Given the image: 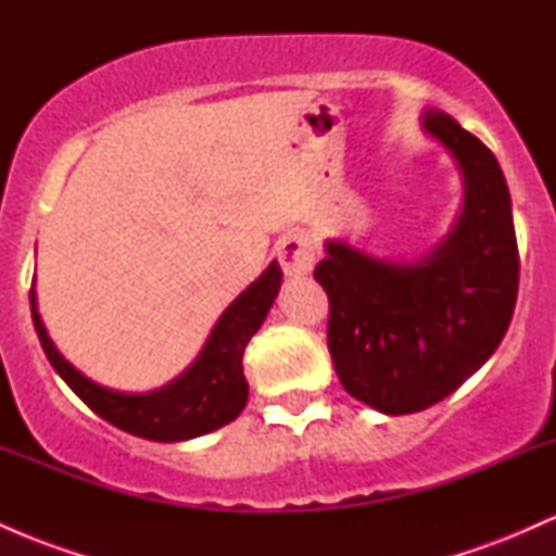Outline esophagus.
I'll return each mask as SVG.
<instances>
[{
  "mask_svg": "<svg viewBox=\"0 0 556 556\" xmlns=\"http://www.w3.org/2000/svg\"><path fill=\"white\" fill-rule=\"evenodd\" d=\"M277 258L285 274L290 277H305L314 269L316 242L305 232H292L277 242Z\"/></svg>",
  "mask_w": 556,
  "mask_h": 556,
  "instance_id": "obj_1",
  "label": "esophagus"
}]
</instances>
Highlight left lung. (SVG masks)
Segmentation results:
<instances>
[{"mask_svg":"<svg viewBox=\"0 0 556 556\" xmlns=\"http://www.w3.org/2000/svg\"><path fill=\"white\" fill-rule=\"evenodd\" d=\"M426 132L460 162L465 206L455 229L416 264L327 242V344L344 392L387 416L437 405L491 358L513 321L520 256L509 190L494 154L450 114Z\"/></svg>","mask_w":556,"mask_h":556,"instance_id":"8db88e82","label":"left lung"}]
</instances>
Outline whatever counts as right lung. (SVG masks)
<instances>
[{"label":"right lung","instance_id":"obj_1","mask_svg":"<svg viewBox=\"0 0 556 556\" xmlns=\"http://www.w3.org/2000/svg\"><path fill=\"white\" fill-rule=\"evenodd\" d=\"M282 285V269L274 264L248 287L222 314L206 348L193 366L172 384L146 394H125L93 384L56 353L36 311V292L30 290V316L43 353L54 371L67 381L88 407L132 437L151 442H182L227 426L248 402V381L242 374V353L256 334Z\"/></svg>","mask_w":556,"mask_h":556}]
</instances>
